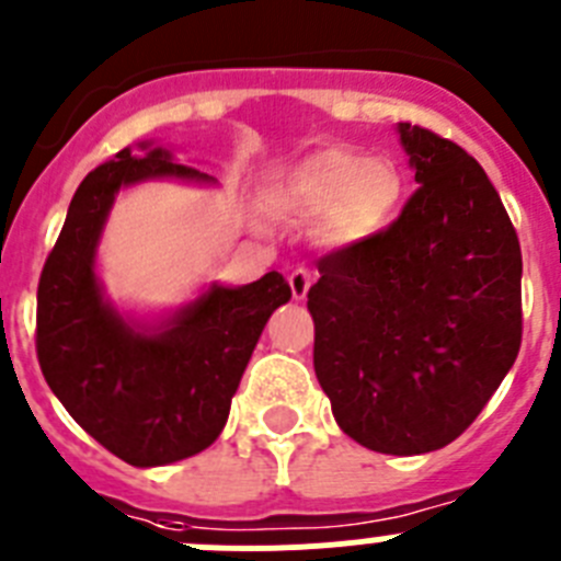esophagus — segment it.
Segmentation results:
<instances>
[{"label": "esophagus", "mask_w": 561, "mask_h": 561, "mask_svg": "<svg viewBox=\"0 0 561 561\" xmlns=\"http://www.w3.org/2000/svg\"><path fill=\"white\" fill-rule=\"evenodd\" d=\"M312 285V271L310 268H296L290 274V290H293V298L296 301H301V298H307V290H310Z\"/></svg>", "instance_id": "34e87169"}]
</instances>
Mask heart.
I'll return each mask as SVG.
<instances>
[{
	"label": "heart",
	"instance_id": "heart-1",
	"mask_svg": "<svg viewBox=\"0 0 561 561\" xmlns=\"http://www.w3.org/2000/svg\"><path fill=\"white\" fill-rule=\"evenodd\" d=\"M401 196L404 176L396 162L345 146L307 157L276 191L282 207L298 216L334 213L343 238H365L387 227Z\"/></svg>",
	"mask_w": 561,
	"mask_h": 561
}]
</instances>
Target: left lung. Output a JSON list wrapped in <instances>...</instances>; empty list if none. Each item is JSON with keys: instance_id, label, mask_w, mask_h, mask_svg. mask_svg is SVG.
<instances>
[{"instance_id": "left-lung-1", "label": "left lung", "mask_w": 561, "mask_h": 561, "mask_svg": "<svg viewBox=\"0 0 561 561\" xmlns=\"http://www.w3.org/2000/svg\"><path fill=\"white\" fill-rule=\"evenodd\" d=\"M415 193L390 227L329 251L307 293L312 363L359 446L412 457L479 417L520 352L523 256L479 162L399 124Z\"/></svg>"}]
</instances>
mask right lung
<instances>
[{
    "mask_svg": "<svg viewBox=\"0 0 561 561\" xmlns=\"http://www.w3.org/2000/svg\"><path fill=\"white\" fill-rule=\"evenodd\" d=\"M149 176L209 182L165 149H122L82 180L38 282L35 352L46 385L96 443L135 468L216 443L256 340L290 298L279 271L213 285L157 332H138L102 298L93 256L115 193Z\"/></svg>",
    "mask_w": 561,
    "mask_h": 561,
    "instance_id": "add662e5",
    "label": "right lung"
}]
</instances>
